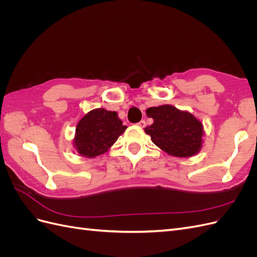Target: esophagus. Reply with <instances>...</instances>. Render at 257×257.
<instances>
[{
    "instance_id": "obj_1",
    "label": "esophagus",
    "mask_w": 257,
    "mask_h": 257,
    "mask_svg": "<svg viewBox=\"0 0 257 257\" xmlns=\"http://www.w3.org/2000/svg\"><path fill=\"white\" fill-rule=\"evenodd\" d=\"M137 125H138L139 127H142V128H144V127L146 126V122H145V120H142L141 122H139V123H137Z\"/></svg>"
}]
</instances>
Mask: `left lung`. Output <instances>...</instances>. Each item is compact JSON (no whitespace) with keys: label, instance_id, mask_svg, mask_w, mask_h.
Here are the masks:
<instances>
[{"label":"left lung","instance_id":"left-lung-1","mask_svg":"<svg viewBox=\"0 0 257 257\" xmlns=\"http://www.w3.org/2000/svg\"><path fill=\"white\" fill-rule=\"evenodd\" d=\"M146 113L153 119V123L145 128V133L168 155L191 158L201 150L204 125L192 112L166 104L148 108Z\"/></svg>","mask_w":257,"mask_h":257}]
</instances>
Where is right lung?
Listing matches in <instances>:
<instances>
[{
    "label": "right lung",
    "instance_id": "right-lung-1",
    "mask_svg": "<svg viewBox=\"0 0 257 257\" xmlns=\"http://www.w3.org/2000/svg\"><path fill=\"white\" fill-rule=\"evenodd\" d=\"M126 128L115 111L96 108L77 123L73 146L81 157L96 158L109 150Z\"/></svg>",
    "mask_w": 257,
    "mask_h": 257
}]
</instances>
